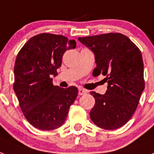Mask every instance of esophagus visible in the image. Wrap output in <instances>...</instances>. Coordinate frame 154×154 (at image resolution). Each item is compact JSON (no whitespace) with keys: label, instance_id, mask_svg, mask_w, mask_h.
Returning <instances> with one entry per match:
<instances>
[{"label":"esophagus","instance_id":"obj_1","mask_svg":"<svg viewBox=\"0 0 154 154\" xmlns=\"http://www.w3.org/2000/svg\"><path fill=\"white\" fill-rule=\"evenodd\" d=\"M87 91H86L84 89H82V88H79V96H82V95H83V94H85Z\"/></svg>","mask_w":154,"mask_h":154}]
</instances>
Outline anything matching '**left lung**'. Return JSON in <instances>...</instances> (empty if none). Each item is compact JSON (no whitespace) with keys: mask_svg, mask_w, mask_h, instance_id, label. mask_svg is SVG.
Returning <instances> with one entry per match:
<instances>
[{"mask_svg":"<svg viewBox=\"0 0 154 154\" xmlns=\"http://www.w3.org/2000/svg\"><path fill=\"white\" fill-rule=\"evenodd\" d=\"M95 54L93 75L106 76L103 95L91 91L96 103L91 120L100 128L112 130L125 125L135 112L145 88L142 55L128 37L120 33L79 38Z\"/></svg>","mask_w":154,"mask_h":154,"instance_id":"left-lung-1","label":"left lung"}]
</instances>
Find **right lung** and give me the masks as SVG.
<instances>
[{"mask_svg": "<svg viewBox=\"0 0 154 154\" xmlns=\"http://www.w3.org/2000/svg\"><path fill=\"white\" fill-rule=\"evenodd\" d=\"M75 46V40L43 33L29 39L17 55L14 92L25 117L35 128L52 130L66 120L78 88L54 86L51 77L57 75L66 51Z\"/></svg>", "mask_w": 154, "mask_h": 154, "instance_id": "1", "label": "right lung"}]
</instances>
